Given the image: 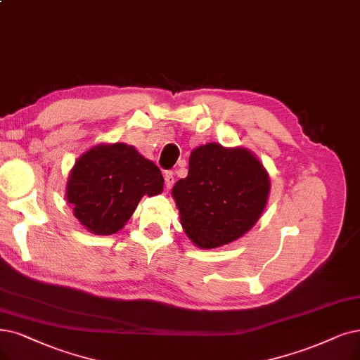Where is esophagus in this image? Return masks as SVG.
Here are the masks:
<instances>
[{"label": "esophagus", "instance_id": "obj_1", "mask_svg": "<svg viewBox=\"0 0 360 360\" xmlns=\"http://www.w3.org/2000/svg\"><path fill=\"white\" fill-rule=\"evenodd\" d=\"M164 179H165V186H167V189H171V188H172V184H174V174H172L171 171H168V172H165Z\"/></svg>", "mask_w": 360, "mask_h": 360}]
</instances>
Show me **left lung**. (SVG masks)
Returning <instances> with one entry per match:
<instances>
[{
	"label": "left lung",
	"instance_id": "8db88e82",
	"mask_svg": "<svg viewBox=\"0 0 360 360\" xmlns=\"http://www.w3.org/2000/svg\"><path fill=\"white\" fill-rule=\"evenodd\" d=\"M270 193L262 161L245 148L207 143L192 150L188 177L171 191L184 233L202 250L242 238L260 220Z\"/></svg>",
	"mask_w": 360,
	"mask_h": 360
}]
</instances>
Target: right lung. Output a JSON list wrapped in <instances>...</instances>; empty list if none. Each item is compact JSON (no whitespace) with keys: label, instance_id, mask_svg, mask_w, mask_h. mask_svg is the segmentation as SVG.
<instances>
[{"label":"right lung","instance_id":"1","mask_svg":"<svg viewBox=\"0 0 360 360\" xmlns=\"http://www.w3.org/2000/svg\"><path fill=\"white\" fill-rule=\"evenodd\" d=\"M164 191L161 169L125 143H100L72 167L66 200L94 235H113L131 219L140 199Z\"/></svg>","mask_w":360,"mask_h":360}]
</instances>
